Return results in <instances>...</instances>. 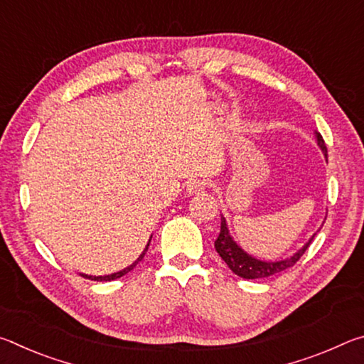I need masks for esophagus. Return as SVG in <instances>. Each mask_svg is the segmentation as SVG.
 <instances>
[{
  "label": "esophagus",
  "mask_w": 364,
  "mask_h": 364,
  "mask_svg": "<svg viewBox=\"0 0 364 364\" xmlns=\"http://www.w3.org/2000/svg\"><path fill=\"white\" fill-rule=\"evenodd\" d=\"M204 191H205V181L199 180V178H196V180H191L186 184V193L189 196H197V194L204 193Z\"/></svg>",
  "instance_id": "esophagus-1"
}]
</instances>
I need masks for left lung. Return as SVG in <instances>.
Wrapping results in <instances>:
<instances>
[{
    "label": "left lung",
    "mask_w": 364,
    "mask_h": 364,
    "mask_svg": "<svg viewBox=\"0 0 364 364\" xmlns=\"http://www.w3.org/2000/svg\"><path fill=\"white\" fill-rule=\"evenodd\" d=\"M315 136H316V144L319 146V149L323 151L326 160H328V149H326L323 136L316 132H315ZM315 234L308 239V242L304 244V247L299 249L291 257L281 258V260H274V262L260 260V258H255L254 255L247 254V252H245L241 245L234 241L231 232H230V228H228L226 218L221 215V230H220L217 241H215V249H217L218 255L223 258L225 263L230 267V269L234 274L241 276V278H244V279L269 278V276L279 274V273H282V271H286L287 268L294 267V264L299 262V258L305 254V250L308 249V245L311 244Z\"/></svg>",
    "instance_id": "left-lung-1"
}]
</instances>
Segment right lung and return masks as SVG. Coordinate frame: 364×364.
I'll return each mask as SVG.
<instances>
[{"label":"right lung","instance_id":"right-lung-1","mask_svg":"<svg viewBox=\"0 0 364 364\" xmlns=\"http://www.w3.org/2000/svg\"><path fill=\"white\" fill-rule=\"evenodd\" d=\"M151 239H152V236L149 237V241H147V244H146V247H144V250L141 252V255L136 258V260H134L130 267H127V268H123V269H120V271H117V273H112V274H104V276H91V274H85V273H80V276H83V278H86V279H91V281H114V279H119V278H122L123 274H127L128 271H132L134 267H136L138 264V262H141L143 260V257H144V254L147 252V247H149V244H151Z\"/></svg>","mask_w":364,"mask_h":364}]
</instances>
